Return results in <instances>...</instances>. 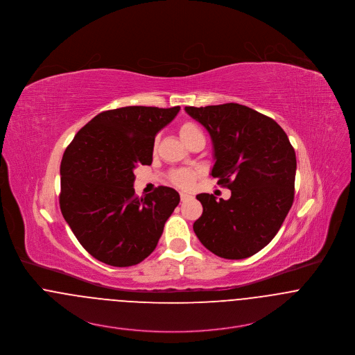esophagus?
<instances>
[{"instance_id":"obj_1","label":"esophagus","mask_w":355,"mask_h":355,"mask_svg":"<svg viewBox=\"0 0 355 355\" xmlns=\"http://www.w3.org/2000/svg\"><path fill=\"white\" fill-rule=\"evenodd\" d=\"M193 196L191 195H189V193H180V199L184 202V200H189V199H191Z\"/></svg>"}]
</instances>
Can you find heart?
Instances as JSON below:
<instances>
[{
	"label": "heart",
	"instance_id": "1",
	"mask_svg": "<svg viewBox=\"0 0 355 355\" xmlns=\"http://www.w3.org/2000/svg\"><path fill=\"white\" fill-rule=\"evenodd\" d=\"M196 131H200V130L198 129V126H195L193 123H184L179 130V134H180L182 139L186 141L191 134ZM196 175H198V172L191 171V169H176L171 173V182L180 189H190L193 184Z\"/></svg>",
	"mask_w": 355,
	"mask_h": 355
}]
</instances>
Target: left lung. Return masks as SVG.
I'll return each mask as SVG.
<instances>
[{
  "label": "left lung",
  "mask_w": 355,
  "mask_h": 355,
  "mask_svg": "<svg viewBox=\"0 0 355 355\" xmlns=\"http://www.w3.org/2000/svg\"><path fill=\"white\" fill-rule=\"evenodd\" d=\"M184 110L209 131L211 176L232 191L227 200L196 195L203 213L193 232L220 258H250L274 239L293 205L297 162L291 141L274 119L247 105Z\"/></svg>",
  "instance_id": "left-lung-1"
}]
</instances>
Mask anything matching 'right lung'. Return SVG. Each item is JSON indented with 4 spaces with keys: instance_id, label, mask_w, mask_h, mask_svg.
Returning <instances> with one entry per match:
<instances>
[{
    "instance_id": "1",
    "label": "right lung",
    "mask_w": 355,
    "mask_h": 355,
    "mask_svg": "<svg viewBox=\"0 0 355 355\" xmlns=\"http://www.w3.org/2000/svg\"><path fill=\"white\" fill-rule=\"evenodd\" d=\"M179 110L130 105L103 111L66 148L61 211L80 244L97 260L129 267L155 251L180 196L160 186L138 198L132 171L138 164H152L155 137Z\"/></svg>"
}]
</instances>
